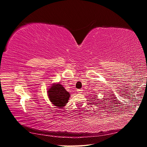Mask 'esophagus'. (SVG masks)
I'll list each match as a JSON object with an SVG mask.
<instances>
[{
	"label": "esophagus",
	"instance_id": "1",
	"mask_svg": "<svg viewBox=\"0 0 147 147\" xmlns=\"http://www.w3.org/2000/svg\"><path fill=\"white\" fill-rule=\"evenodd\" d=\"M83 90H82V89H78V90H77V92H78V93H82V92H83Z\"/></svg>",
	"mask_w": 147,
	"mask_h": 147
}]
</instances>
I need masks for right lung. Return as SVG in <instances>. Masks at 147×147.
<instances>
[{
  "instance_id": "1",
  "label": "right lung",
  "mask_w": 147,
  "mask_h": 147,
  "mask_svg": "<svg viewBox=\"0 0 147 147\" xmlns=\"http://www.w3.org/2000/svg\"><path fill=\"white\" fill-rule=\"evenodd\" d=\"M48 90L49 99L53 104L59 107H63L67 103L70 95L61 84H53Z\"/></svg>"
}]
</instances>
